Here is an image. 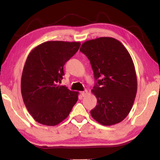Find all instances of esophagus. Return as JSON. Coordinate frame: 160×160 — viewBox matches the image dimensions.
Listing matches in <instances>:
<instances>
[{
	"label": "esophagus",
	"mask_w": 160,
	"mask_h": 160,
	"mask_svg": "<svg viewBox=\"0 0 160 160\" xmlns=\"http://www.w3.org/2000/svg\"><path fill=\"white\" fill-rule=\"evenodd\" d=\"M80 94H81V95H82L83 97H86L87 94H88V90H85V91L81 92Z\"/></svg>",
	"instance_id": "esophagus-1"
}]
</instances>
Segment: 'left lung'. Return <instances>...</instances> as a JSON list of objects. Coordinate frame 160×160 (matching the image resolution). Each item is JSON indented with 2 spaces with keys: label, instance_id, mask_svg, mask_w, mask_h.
Listing matches in <instances>:
<instances>
[{
  "label": "left lung",
  "instance_id": "8db88e82",
  "mask_svg": "<svg viewBox=\"0 0 160 160\" xmlns=\"http://www.w3.org/2000/svg\"><path fill=\"white\" fill-rule=\"evenodd\" d=\"M80 51L90 61L96 81L92 92L97 104L91 110V116L104 126L120 123L131 110L137 92V77L131 55L112 37L89 40Z\"/></svg>",
  "mask_w": 160,
  "mask_h": 160
}]
</instances>
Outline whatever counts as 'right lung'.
Masks as SVG:
<instances>
[{"instance_id":"obj_1","label":"right lung","mask_w":160,"mask_h":160,"mask_svg":"<svg viewBox=\"0 0 160 160\" xmlns=\"http://www.w3.org/2000/svg\"><path fill=\"white\" fill-rule=\"evenodd\" d=\"M80 47V42L49 41L28 56L21 78V93L28 112L38 123L56 126L68 116L78 92L58 85L63 66Z\"/></svg>"}]
</instances>
